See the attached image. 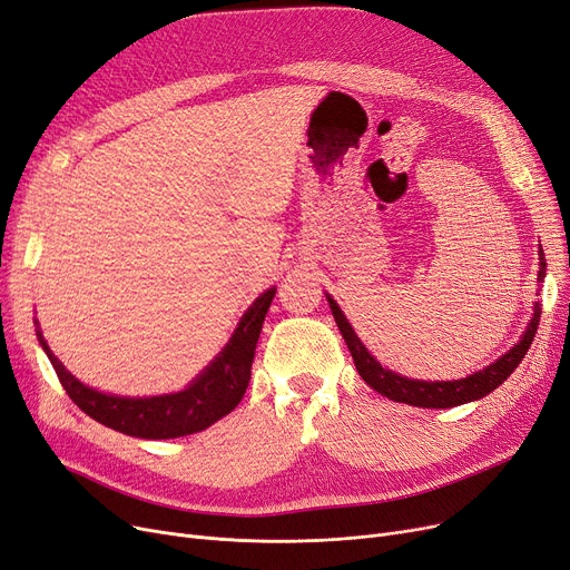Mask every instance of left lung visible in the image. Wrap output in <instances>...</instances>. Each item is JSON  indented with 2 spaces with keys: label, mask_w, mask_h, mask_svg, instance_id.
Masks as SVG:
<instances>
[{
  "label": "left lung",
  "mask_w": 570,
  "mask_h": 570,
  "mask_svg": "<svg viewBox=\"0 0 570 570\" xmlns=\"http://www.w3.org/2000/svg\"><path fill=\"white\" fill-rule=\"evenodd\" d=\"M538 256H540L538 284H542V279H546L548 263H546V256H542V249L538 252ZM326 301L331 305L335 324H337L346 346H350L358 375L365 380V384H370L377 393L386 395V399H391L395 403H405V405H414V407H438V410L463 405L470 401H480L493 389H499L514 373V367L527 356L529 346L535 337L540 309H542L540 303L533 305L531 324L527 326L522 340H519L512 350L508 354H503L499 361H493L491 365L480 370V373H473V375H468L463 380H454V382H424V380L403 377L399 373H391V370L382 367V363L377 358H373V354L365 350V344L358 340V335L350 326V321H346V316L342 314V309L337 307V303L331 298L328 293H326Z\"/></svg>",
  "instance_id": "obj_1"
}]
</instances>
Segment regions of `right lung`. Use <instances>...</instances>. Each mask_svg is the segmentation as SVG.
Segmentation results:
<instances>
[{"label":"right lung","mask_w":570,"mask_h":570,"mask_svg":"<svg viewBox=\"0 0 570 570\" xmlns=\"http://www.w3.org/2000/svg\"><path fill=\"white\" fill-rule=\"evenodd\" d=\"M277 288H267L244 312L230 342L200 375L184 391L148 395V399H130V395H111L90 389L73 377L69 370L48 350V344L37 324V337L46 356L69 399L77 403L95 422H100L118 433L146 440H169L190 433H200L216 424L220 416L230 414L252 380V363L265 314Z\"/></svg>","instance_id":"add662e5"}]
</instances>
